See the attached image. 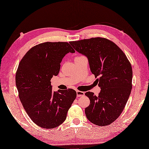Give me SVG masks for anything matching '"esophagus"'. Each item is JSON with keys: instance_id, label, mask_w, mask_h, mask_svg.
I'll list each match as a JSON object with an SVG mask.
<instances>
[{"instance_id": "obj_1", "label": "esophagus", "mask_w": 149, "mask_h": 149, "mask_svg": "<svg viewBox=\"0 0 149 149\" xmlns=\"http://www.w3.org/2000/svg\"><path fill=\"white\" fill-rule=\"evenodd\" d=\"M76 94H77V97L83 96H84V95H85L84 92L81 91H79V90H77V91H76Z\"/></svg>"}]
</instances>
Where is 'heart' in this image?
Wrapping results in <instances>:
<instances>
[{
  "instance_id": "heart-1",
  "label": "heart",
  "mask_w": 149,
  "mask_h": 149,
  "mask_svg": "<svg viewBox=\"0 0 149 149\" xmlns=\"http://www.w3.org/2000/svg\"><path fill=\"white\" fill-rule=\"evenodd\" d=\"M78 57H79V56H78Z\"/></svg>"
}]
</instances>
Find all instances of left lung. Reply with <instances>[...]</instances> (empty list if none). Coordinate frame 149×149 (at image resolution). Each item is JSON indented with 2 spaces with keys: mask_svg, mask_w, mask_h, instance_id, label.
I'll return each instance as SVG.
<instances>
[{
  "mask_svg": "<svg viewBox=\"0 0 149 149\" xmlns=\"http://www.w3.org/2000/svg\"><path fill=\"white\" fill-rule=\"evenodd\" d=\"M70 44L88 60L91 72L95 74L101 91L85 93L90 103L85 109L89 121L99 126L114 122L121 114L131 93L132 68L124 52L114 42L95 38L73 41Z\"/></svg>",
  "mask_w": 149,
  "mask_h": 149,
  "instance_id": "1",
  "label": "left lung"
}]
</instances>
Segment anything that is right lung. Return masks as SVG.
I'll return each instance as SVG.
<instances>
[{
    "label": "right lung",
    "mask_w": 149,
    "mask_h": 149,
    "mask_svg": "<svg viewBox=\"0 0 149 149\" xmlns=\"http://www.w3.org/2000/svg\"><path fill=\"white\" fill-rule=\"evenodd\" d=\"M75 51L68 42H45L31 48L20 61L16 85L21 103L32 121L44 129L65 121L76 97L73 89L53 91L51 79L59 72L63 58Z\"/></svg>",
    "instance_id": "obj_1"
}]
</instances>
